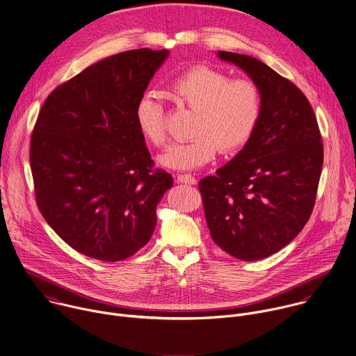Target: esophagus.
<instances>
[{
    "instance_id": "1",
    "label": "esophagus",
    "mask_w": 356,
    "mask_h": 356,
    "mask_svg": "<svg viewBox=\"0 0 356 356\" xmlns=\"http://www.w3.org/2000/svg\"><path fill=\"white\" fill-rule=\"evenodd\" d=\"M177 181L183 184H195L197 180L191 175H177Z\"/></svg>"
}]
</instances>
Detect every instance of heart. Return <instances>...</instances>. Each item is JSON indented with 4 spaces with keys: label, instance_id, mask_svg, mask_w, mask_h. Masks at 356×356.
I'll return each mask as SVG.
<instances>
[{
    "label": "heart",
    "instance_id": "obj_1",
    "mask_svg": "<svg viewBox=\"0 0 356 356\" xmlns=\"http://www.w3.org/2000/svg\"><path fill=\"white\" fill-rule=\"evenodd\" d=\"M168 92L179 106L195 111L193 138L170 144L158 158L168 169L195 170L209 163L218 148L223 154L242 148L259 126L263 97L252 79H230L219 70L200 65L173 78ZM134 117L141 136L152 147L165 145V108L155 93L145 92L138 99Z\"/></svg>",
    "mask_w": 356,
    "mask_h": 356
}]
</instances>
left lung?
Wrapping results in <instances>:
<instances>
[{
    "instance_id": "left-lung-1",
    "label": "left lung",
    "mask_w": 356,
    "mask_h": 356,
    "mask_svg": "<svg viewBox=\"0 0 356 356\" xmlns=\"http://www.w3.org/2000/svg\"><path fill=\"white\" fill-rule=\"evenodd\" d=\"M261 90L259 126L230 162L198 187L213 242L227 254L256 261L291 243L307 223L323 169V143L303 92L263 61L218 51Z\"/></svg>"
}]
</instances>
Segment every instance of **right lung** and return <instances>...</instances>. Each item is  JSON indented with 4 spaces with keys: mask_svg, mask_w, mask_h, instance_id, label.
I'll list each match as a JSON object with an SVG mask.
<instances>
[{
    "mask_svg": "<svg viewBox=\"0 0 356 356\" xmlns=\"http://www.w3.org/2000/svg\"><path fill=\"white\" fill-rule=\"evenodd\" d=\"M168 50L107 57L57 86L31 138L38 207L74 250L122 261L144 248L173 177L154 169L136 106Z\"/></svg>",
    "mask_w": 356,
    "mask_h": 356,
    "instance_id": "1",
    "label": "right lung"
}]
</instances>
